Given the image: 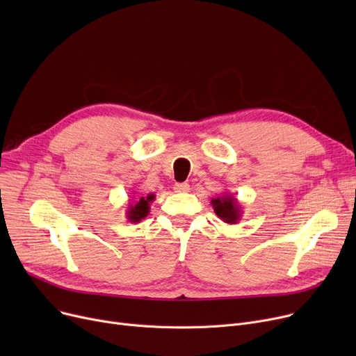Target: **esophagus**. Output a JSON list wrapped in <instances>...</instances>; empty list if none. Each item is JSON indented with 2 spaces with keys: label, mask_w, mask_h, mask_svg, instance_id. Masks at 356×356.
Instances as JSON below:
<instances>
[{
  "label": "esophagus",
  "mask_w": 356,
  "mask_h": 356,
  "mask_svg": "<svg viewBox=\"0 0 356 356\" xmlns=\"http://www.w3.org/2000/svg\"><path fill=\"white\" fill-rule=\"evenodd\" d=\"M173 189L177 193H184V192H189L191 191V186L188 183H176Z\"/></svg>",
  "instance_id": "obj_1"
}]
</instances>
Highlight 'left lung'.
Listing matches in <instances>:
<instances>
[{
	"instance_id": "1",
	"label": "left lung",
	"mask_w": 356,
	"mask_h": 356,
	"mask_svg": "<svg viewBox=\"0 0 356 356\" xmlns=\"http://www.w3.org/2000/svg\"><path fill=\"white\" fill-rule=\"evenodd\" d=\"M215 213L220 220L229 225H235L242 218V204L232 193H223L222 196L212 197L211 200Z\"/></svg>"
}]
</instances>
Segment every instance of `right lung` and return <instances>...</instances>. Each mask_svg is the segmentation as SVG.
I'll return each mask as SVG.
<instances>
[{
  "mask_svg": "<svg viewBox=\"0 0 356 356\" xmlns=\"http://www.w3.org/2000/svg\"><path fill=\"white\" fill-rule=\"evenodd\" d=\"M154 199H156L154 193H148L147 196H140V197H133V200L129 199L128 208L125 211L127 213L125 216L128 222L138 223L140 220H143L149 212V203H153Z\"/></svg>",
  "mask_w": 356,
  "mask_h": 356,
  "instance_id": "right-lung-1",
  "label": "right lung"
}]
</instances>
